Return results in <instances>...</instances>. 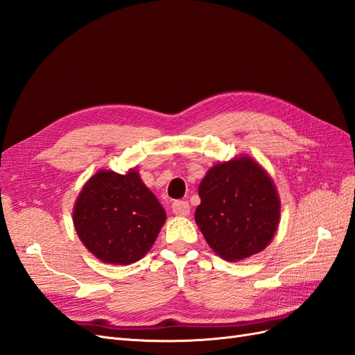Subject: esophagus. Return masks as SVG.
Returning <instances> with one entry per match:
<instances>
[{
    "instance_id": "obj_1",
    "label": "esophagus",
    "mask_w": 355,
    "mask_h": 355,
    "mask_svg": "<svg viewBox=\"0 0 355 355\" xmlns=\"http://www.w3.org/2000/svg\"><path fill=\"white\" fill-rule=\"evenodd\" d=\"M171 210H173L176 216H188V214H189V202L178 200V201L173 202Z\"/></svg>"
}]
</instances>
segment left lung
Wrapping results in <instances>:
<instances>
[{
  "label": "left lung",
  "mask_w": 355,
  "mask_h": 355,
  "mask_svg": "<svg viewBox=\"0 0 355 355\" xmlns=\"http://www.w3.org/2000/svg\"><path fill=\"white\" fill-rule=\"evenodd\" d=\"M196 222L213 252L239 262L262 252L280 223L282 204L266 170L249 155L214 164L198 187Z\"/></svg>",
  "instance_id": "obj_1"
}]
</instances>
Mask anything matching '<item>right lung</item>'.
<instances>
[{"instance_id": "add662e5", "label": "right lung", "mask_w": 355, "mask_h": 355, "mask_svg": "<svg viewBox=\"0 0 355 355\" xmlns=\"http://www.w3.org/2000/svg\"><path fill=\"white\" fill-rule=\"evenodd\" d=\"M166 211L139 171L99 170L83 187L72 220L81 243L99 261L130 265L149 252Z\"/></svg>"}]
</instances>
